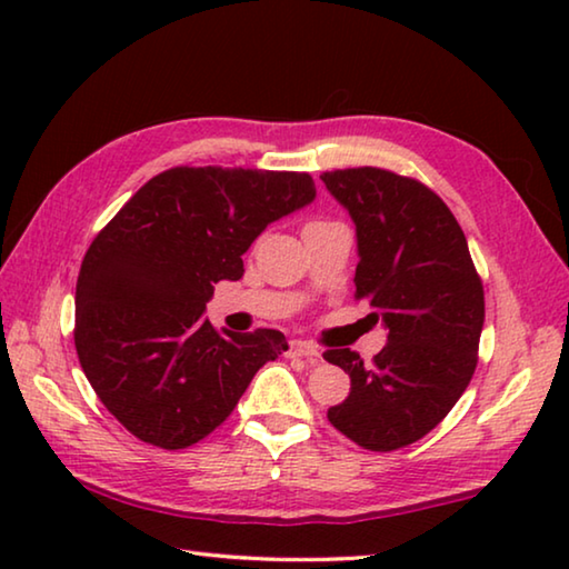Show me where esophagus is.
I'll return each mask as SVG.
<instances>
[{"label":"esophagus","instance_id":"esophagus-1","mask_svg":"<svg viewBox=\"0 0 569 569\" xmlns=\"http://www.w3.org/2000/svg\"><path fill=\"white\" fill-rule=\"evenodd\" d=\"M288 356H301V359H306V361H311V363H316V361H321V351L316 349L313 343H308V341H301V339H293L291 343H288Z\"/></svg>","mask_w":569,"mask_h":569}]
</instances>
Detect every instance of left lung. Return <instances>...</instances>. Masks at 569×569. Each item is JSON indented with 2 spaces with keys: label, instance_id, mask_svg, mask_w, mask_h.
Masks as SVG:
<instances>
[{
  "label": "left lung",
  "instance_id": "obj_1",
  "mask_svg": "<svg viewBox=\"0 0 569 569\" xmlns=\"http://www.w3.org/2000/svg\"><path fill=\"white\" fill-rule=\"evenodd\" d=\"M321 180L356 226V298H369L389 331L371 366L351 349L323 353L351 377L329 421L363 449L393 451L429 435L469 387L485 288L465 230L435 190L381 168Z\"/></svg>",
  "mask_w": 569,
  "mask_h": 569
}]
</instances>
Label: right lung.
<instances>
[{
  "instance_id": "add662e5",
  "label": "right lung",
  "mask_w": 569,
  "mask_h": 569,
  "mask_svg": "<svg viewBox=\"0 0 569 569\" xmlns=\"http://www.w3.org/2000/svg\"><path fill=\"white\" fill-rule=\"evenodd\" d=\"M313 198L308 172L170 168L92 240L77 276L74 349L130 435L160 449L196 445L288 349L281 331L220 333L203 313L218 281L243 276L250 243Z\"/></svg>"
}]
</instances>
